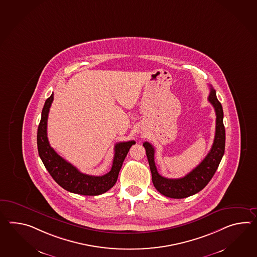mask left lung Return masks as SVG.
I'll return each instance as SVG.
<instances>
[{
    "instance_id": "obj_1",
    "label": "left lung",
    "mask_w": 257,
    "mask_h": 257,
    "mask_svg": "<svg viewBox=\"0 0 257 257\" xmlns=\"http://www.w3.org/2000/svg\"><path fill=\"white\" fill-rule=\"evenodd\" d=\"M209 87L210 93L207 99L211 103L216 111V134L210 151L193 171L180 179H168L161 176L155 164V149L153 146L149 142L143 144L149 160L155 188L167 197L181 199L200 192L210 182L222 159L226 139L225 127L223 124V108L221 103L217 99L216 90L211 85H209Z\"/></svg>"
}]
</instances>
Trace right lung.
I'll list each match as a JSON object with an SVG mask.
<instances>
[{"label":"right lung","mask_w":257,"mask_h":257,"mask_svg":"<svg viewBox=\"0 0 257 257\" xmlns=\"http://www.w3.org/2000/svg\"><path fill=\"white\" fill-rule=\"evenodd\" d=\"M53 100V93L46 99L38 128L37 144L40 159L47 171L56 183L66 191L82 195H98L113 187L120 168L129 149L135 141L117 143L114 147V157L110 171L102 176H92L80 172L74 166L63 160L50 146L47 137V121Z\"/></svg>","instance_id":"right-lung-1"}]
</instances>
